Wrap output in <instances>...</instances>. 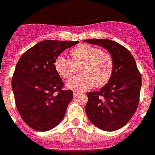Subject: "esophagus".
I'll return each mask as SVG.
<instances>
[{"label": "esophagus", "mask_w": 155, "mask_h": 155, "mask_svg": "<svg viewBox=\"0 0 155 155\" xmlns=\"http://www.w3.org/2000/svg\"><path fill=\"white\" fill-rule=\"evenodd\" d=\"M78 95H80V93H78V92H74V93H73V96H74V97H78Z\"/></svg>", "instance_id": "34e87169"}]
</instances>
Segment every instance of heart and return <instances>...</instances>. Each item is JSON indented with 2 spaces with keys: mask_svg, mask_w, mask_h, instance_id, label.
<instances>
[{
  "mask_svg": "<svg viewBox=\"0 0 155 155\" xmlns=\"http://www.w3.org/2000/svg\"><path fill=\"white\" fill-rule=\"evenodd\" d=\"M72 60L59 56L55 60L54 67L59 75L70 79L79 68L82 74L66 83V86L72 90L83 91L106 85L110 80L114 62L110 55L101 49L89 45H79L71 51Z\"/></svg>",
  "mask_w": 155,
  "mask_h": 155,
  "instance_id": "heart-1",
  "label": "heart"
}]
</instances>
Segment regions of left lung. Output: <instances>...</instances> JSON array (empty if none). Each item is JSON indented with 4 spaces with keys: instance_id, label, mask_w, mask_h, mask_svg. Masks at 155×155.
<instances>
[{
    "instance_id": "8db88e82",
    "label": "left lung",
    "mask_w": 155,
    "mask_h": 155,
    "mask_svg": "<svg viewBox=\"0 0 155 155\" xmlns=\"http://www.w3.org/2000/svg\"><path fill=\"white\" fill-rule=\"evenodd\" d=\"M109 51L114 71L109 82L99 91L87 93L86 114L92 124L104 131L121 128L134 114L139 102L141 75L133 55L127 48L108 39H88Z\"/></svg>"
}]
</instances>
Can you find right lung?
<instances>
[{
  "instance_id": "1",
  "label": "right lung",
  "mask_w": 155,
  "mask_h": 155,
  "mask_svg": "<svg viewBox=\"0 0 155 155\" xmlns=\"http://www.w3.org/2000/svg\"><path fill=\"white\" fill-rule=\"evenodd\" d=\"M78 42L42 41L24 52L16 64L12 81L16 108L35 130H51L65 116L73 93L62 89L63 82L54 62L64 50Z\"/></svg>"
}]
</instances>
